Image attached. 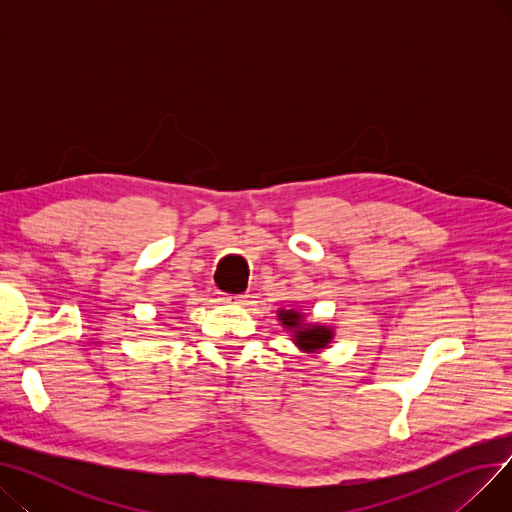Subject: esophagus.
<instances>
[{"label": "esophagus", "instance_id": "obj_1", "mask_svg": "<svg viewBox=\"0 0 512 512\" xmlns=\"http://www.w3.org/2000/svg\"><path fill=\"white\" fill-rule=\"evenodd\" d=\"M222 301L230 303V305H245L247 294H222Z\"/></svg>", "mask_w": 512, "mask_h": 512}]
</instances>
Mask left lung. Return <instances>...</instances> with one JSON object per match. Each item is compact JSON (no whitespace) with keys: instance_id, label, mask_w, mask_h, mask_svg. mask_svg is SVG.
I'll list each match as a JSON object with an SVG mask.
<instances>
[{"instance_id":"obj_1","label":"left lung","mask_w":512,"mask_h":512,"mask_svg":"<svg viewBox=\"0 0 512 512\" xmlns=\"http://www.w3.org/2000/svg\"><path fill=\"white\" fill-rule=\"evenodd\" d=\"M278 321L292 334L294 346H299V351L303 353L324 351L334 340L332 326L307 321L305 313L299 309H278Z\"/></svg>"}]
</instances>
